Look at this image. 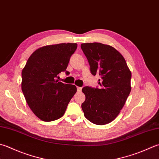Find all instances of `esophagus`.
I'll list each match as a JSON object with an SVG mask.
<instances>
[{
  "label": "esophagus",
  "instance_id": "obj_1",
  "mask_svg": "<svg viewBox=\"0 0 159 159\" xmlns=\"http://www.w3.org/2000/svg\"><path fill=\"white\" fill-rule=\"evenodd\" d=\"M81 89H82L81 87H77V91L78 92H80V91H81Z\"/></svg>",
  "mask_w": 159,
  "mask_h": 159
}]
</instances>
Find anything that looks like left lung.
<instances>
[{
    "instance_id": "1",
    "label": "left lung",
    "mask_w": 159,
    "mask_h": 159,
    "mask_svg": "<svg viewBox=\"0 0 159 159\" xmlns=\"http://www.w3.org/2000/svg\"><path fill=\"white\" fill-rule=\"evenodd\" d=\"M90 71L98 74L99 88L84 87L85 101L81 105L84 116L90 122L102 125L119 114L131 92L132 74L125 58L116 49L101 43H82Z\"/></svg>"
}]
</instances>
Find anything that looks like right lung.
Listing matches in <instances>:
<instances>
[{"label":"right lung","instance_id":"add662e5","mask_svg":"<svg viewBox=\"0 0 159 159\" xmlns=\"http://www.w3.org/2000/svg\"><path fill=\"white\" fill-rule=\"evenodd\" d=\"M76 43H61L39 48L22 71L21 88L33 113L46 122L60 119L76 92V87L57 80L66 70ZM67 72V71H66Z\"/></svg>","mask_w":159,"mask_h":159}]
</instances>
